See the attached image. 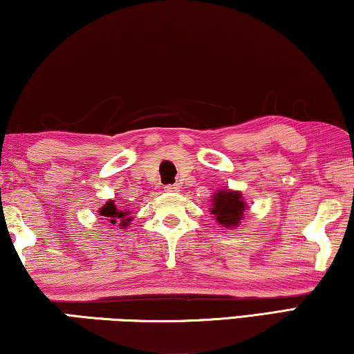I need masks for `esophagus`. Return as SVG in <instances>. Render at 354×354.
I'll return each mask as SVG.
<instances>
[{
    "label": "esophagus",
    "mask_w": 354,
    "mask_h": 354,
    "mask_svg": "<svg viewBox=\"0 0 354 354\" xmlns=\"http://www.w3.org/2000/svg\"><path fill=\"white\" fill-rule=\"evenodd\" d=\"M165 191H168V192H178L179 191V184H167L165 186Z\"/></svg>",
    "instance_id": "1"
}]
</instances>
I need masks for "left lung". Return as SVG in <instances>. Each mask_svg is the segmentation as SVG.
<instances>
[{
	"label": "left lung",
	"mask_w": 354,
	"mask_h": 354,
	"mask_svg": "<svg viewBox=\"0 0 354 354\" xmlns=\"http://www.w3.org/2000/svg\"><path fill=\"white\" fill-rule=\"evenodd\" d=\"M212 207V215H215L216 221L225 227L237 226L243 216V210H245L242 194L234 191L216 192Z\"/></svg>",
	"instance_id": "left-lung-1"
}]
</instances>
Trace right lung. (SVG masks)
Wrapping results in <instances>:
<instances>
[{"mask_svg":"<svg viewBox=\"0 0 354 354\" xmlns=\"http://www.w3.org/2000/svg\"><path fill=\"white\" fill-rule=\"evenodd\" d=\"M99 215L106 216V220H109L111 223L120 221V226H127V223L131 221V218L128 216V212L118 210L117 205L112 201H109L106 205L99 210Z\"/></svg>","mask_w":354,"mask_h":354,"instance_id":"1","label":"right lung"}]
</instances>
